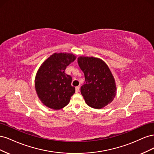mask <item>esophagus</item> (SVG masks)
Wrapping results in <instances>:
<instances>
[{
    "mask_svg": "<svg viewBox=\"0 0 154 154\" xmlns=\"http://www.w3.org/2000/svg\"><path fill=\"white\" fill-rule=\"evenodd\" d=\"M79 91H80V87H79V86L76 87V92L78 93L79 92Z\"/></svg>",
    "mask_w": 154,
    "mask_h": 154,
    "instance_id": "esophagus-1",
    "label": "esophagus"
}]
</instances>
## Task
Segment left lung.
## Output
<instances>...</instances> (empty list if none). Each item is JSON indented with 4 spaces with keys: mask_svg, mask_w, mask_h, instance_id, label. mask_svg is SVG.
I'll return each mask as SVG.
<instances>
[{
    "mask_svg": "<svg viewBox=\"0 0 154 154\" xmlns=\"http://www.w3.org/2000/svg\"><path fill=\"white\" fill-rule=\"evenodd\" d=\"M78 63L85 75L81 94L87 105L100 109L110 103L116 94V85L106 63L98 58L83 56L78 58Z\"/></svg>",
    "mask_w": 154,
    "mask_h": 154,
    "instance_id": "left-lung-1",
    "label": "left lung"
}]
</instances>
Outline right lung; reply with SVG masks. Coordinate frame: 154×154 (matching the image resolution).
<instances>
[{
	"instance_id": "obj_1",
	"label": "right lung",
	"mask_w": 154,
	"mask_h": 154,
	"mask_svg": "<svg viewBox=\"0 0 154 154\" xmlns=\"http://www.w3.org/2000/svg\"><path fill=\"white\" fill-rule=\"evenodd\" d=\"M76 58L72 53H55L41 65L36 74L35 86L38 98L45 106L59 110L69 103L75 87L71 85L72 77L65 70Z\"/></svg>"
}]
</instances>
